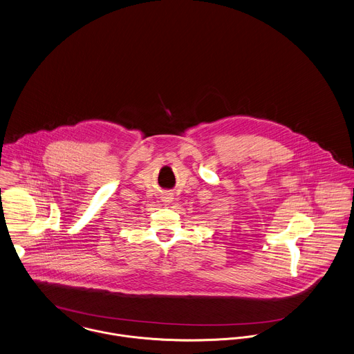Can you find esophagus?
I'll return each instance as SVG.
<instances>
[{
	"mask_svg": "<svg viewBox=\"0 0 354 354\" xmlns=\"http://www.w3.org/2000/svg\"><path fill=\"white\" fill-rule=\"evenodd\" d=\"M164 201H165V203H169V201H171V198H169V197H165V200H164Z\"/></svg>",
	"mask_w": 354,
	"mask_h": 354,
	"instance_id": "34e87169",
	"label": "esophagus"
}]
</instances>
